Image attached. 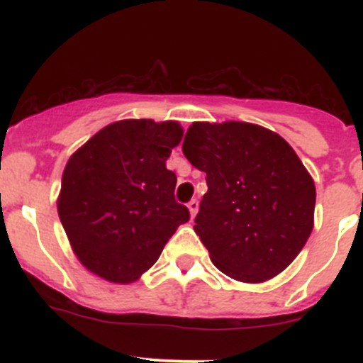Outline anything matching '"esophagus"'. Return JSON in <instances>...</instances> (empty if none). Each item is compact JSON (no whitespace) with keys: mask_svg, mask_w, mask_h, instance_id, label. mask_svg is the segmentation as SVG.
Masks as SVG:
<instances>
[{"mask_svg":"<svg viewBox=\"0 0 363 363\" xmlns=\"http://www.w3.org/2000/svg\"><path fill=\"white\" fill-rule=\"evenodd\" d=\"M188 208H189V216H191L193 219L196 216V212H199V202H196V200H191V202L188 203Z\"/></svg>","mask_w":363,"mask_h":363,"instance_id":"1","label":"esophagus"}]
</instances>
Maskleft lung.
Listing matches in <instances>:
<instances>
[{
  "label": "left lung",
  "instance_id": "left-lung-1",
  "mask_svg": "<svg viewBox=\"0 0 363 363\" xmlns=\"http://www.w3.org/2000/svg\"><path fill=\"white\" fill-rule=\"evenodd\" d=\"M182 152L207 174L195 232L211 262L240 283L283 272L313 232L316 203L291 145L252 123H193Z\"/></svg>",
  "mask_w": 363,
  "mask_h": 363
}]
</instances>
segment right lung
I'll return each instance as SVG.
<instances>
[{
  "label": "right lung",
  "mask_w": 363,
  "mask_h": 363,
  "mask_svg": "<svg viewBox=\"0 0 363 363\" xmlns=\"http://www.w3.org/2000/svg\"><path fill=\"white\" fill-rule=\"evenodd\" d=\"M177 121L123 119L69 156L57 214L79 262L108 283L128 284L160 258L189 211L174 199L167 170L182 140Z\"/></svg>",
  "instance_id": "right-lung-1"
}]
</instances>
